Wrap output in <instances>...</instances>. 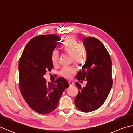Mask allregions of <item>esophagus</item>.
I'll return each mask as SVG.
<instances>
[{
  "label": "esophagus",
  "mask_w": 133,
  "mask_h": 133,
  "mask_svg": "<svg viewBox=\"0 0 133 133\" xmlns=\"http://www.w3.org/2000/svg\"><path fill=\"white\" fill-rule=\"evenodd\" d=\"M69 83L70 84V86H73L74 84V83L73 82L71 81H69Z\"/></svg>",
  "instance_id": "1"
}]
</instances>
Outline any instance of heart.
I'll return each mask as SVG.
<instances>
[{"instance_id":"obj_1","label":"heart","mask_w":133,"mask_h":133,"mask_svg":"<svg viewBox=\"0 0 133 133\" xmlns=\"http://www.w3.org/2000/svg\"><path fill=\"white\" fill-rule=\"evenodd\" d=\"M62 50L65 53L71 55V61L76 64H83L86 61V55L84 50L81 47L77 39L74 36H68L65 39L61 46ZM59 55L57 51H54L52 53L51 61L53 64L58 63ZM74 68H64L61 71L62 76L66 78H70L75 74Z\"/></svg>"}]
</instances>
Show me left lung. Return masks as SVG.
Masks as SVG:
<instances>
[{
    "instance_id": "1",
    "label": "left lung",
    "mask_w": 133,
    "mask_h": 133,
    "mask_svg": "<svg viewBox=\"0 0 133 133\" xmlns=\"http://www.w3.org/2000/svg\"><path fill=\"white\" fill-rule=\"evenodd\" d=\"M86 48V61L76 76L85 87L75 82L78 94L74 99L76 107L80 111L89 112L100 107L108 96L112 86L111 60L105 47L94 37H87L83 41Z\"/></svg>"
}]
</instances>
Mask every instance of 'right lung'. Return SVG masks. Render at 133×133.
Returning <instances> with one entry per match:
<instances>
[{"instance_id": "right-lung-1", "label": "right lung", "mask_w": 133, "mask_h": 133, "mask_svg": "<svg viewBox=\"0 0 133 133\" xmlns=\"http://www.w3.org/2000/svg\"><path fill=\"white\" fill-rule=\"evenodd\" d=\"M60 41L59 36L43 35L29 42L19 63V88L21 94L34 111L46 114L58 106L64 90L69 86L64 78L47 83L43 76L53 67L52 53Z\"/></svg>"}]
</instances>
